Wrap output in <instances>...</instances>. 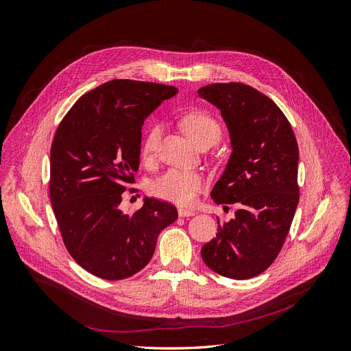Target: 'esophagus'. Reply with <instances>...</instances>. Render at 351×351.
<instances>
[{"mask_svg": "<svg viewBox=\"0 0 351 351\" xmlns=\"http://www.w3.org/2000/svg\"><path fill=\"white\" fill-rule=\"evenodd\" d=\"M178 215L180 217H193L195 215V210L192 209H186V208H178Z\"/></svg>", "mask_w": 351, "mask_h": 351, "instance_id": "34e87169", "label": "esophagus"}]
</instances>
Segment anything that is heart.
<instances>
[{"mask_svg":"<svg viewBox=\"0 0 351 351\" xmlns=\"http://www.w3.org/2000/svg\"><path fill=\"white\" fill-rule=\"evenodd\" d=\"M182 124L186 133L192 137L197 145L210 142L214 145L222 133L221 124L212 114L204 110H195L182 117ZM162 125L152 123L143 134L141 154L145 161H152L158 151L159 141H161ZM205 186V176L192 169L171 168L159 176L152 183V193L168 202H174L177 205L189 206L192 205L197 193Z\"/></svg>","mask_w":351,"mask_h":351,"instance_id":"1","label":"heart"}]
</instances>
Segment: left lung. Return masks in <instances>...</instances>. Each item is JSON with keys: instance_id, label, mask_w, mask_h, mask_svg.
Returning <instances> with one entry per match:
<instances>
[{"instance_id": "left-lung-1", "label": "left lung", "mask_w": 351, "mask_h": 351, "mask_svg": "<svg viewBox=\"0 0 351 351\" xmlns=\"http://www.w3.org/2000/svg\"><path fill=\"white\" fill-rule=\"evenodd\" d=\"M197 93L221 110L232 146L210 197L239 206L202 247V259L222 277L253 278L277 259L290 231L300 197L299 146L278 105L249 84L214 83Z\"/></svg>"}]
</instances>
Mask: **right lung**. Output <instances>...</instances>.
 Returning <instances> with one entry per match:
<instances>
[{"label": "right lung", "mask_w": 351, "mask_h": 351, "mask_svg": "<svg viewBox=\"0 0 351 351\" xmlns=\"http://www.w3.org/2000/svg\"><path fill=\"white\" fill-rule=\"evenodd\" d=\"M177 92L161 83L110 80L84 93L57 127L51 205L66 249L95 277L117 281L143 269L159 232L178 217L176 206L152 197L132 215L119 208L139 169L145 119Z\"/></svg>", "instance_id": "1"}]
</instances>
